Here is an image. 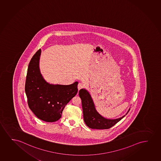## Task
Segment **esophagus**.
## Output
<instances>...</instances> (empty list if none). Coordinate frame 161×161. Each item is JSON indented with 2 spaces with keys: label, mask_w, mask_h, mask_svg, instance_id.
I'll return each instance as SVG.
<instances>
[{
  "label": "esophagus",
  "mask_w": 161,
  "mask_h": 161,
  "mask_svg": "<svg viewBox=\"0 0 161 161\" xmlns=\"http://www.w3.org/2000/svg\"><path fill=\"white\" fill-rule=\"evenodd\" d=\"M83 87H84V85L82 84V83H79V84H78V85H77V88H78L79 91L80 89H81V88H83Z\"/></svg>",
  "instance_id": "1"
}]
</instances>
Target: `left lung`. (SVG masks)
I'll return each instance as SVG.
<instances>
[{
    "label": "left lung",
    "instance_id": "left-lung-1",
    "mask_svg": "<svg viewBox=\"0 0 161 161\" xmlns=\"http://www.w3.org/2000/svg\"><path fill=\"white\" fill-rule=\"evenodd\" d=\"M79 95L81 99L85 123L87 126L95 129H108L123 119L125 115L116 119H106L97 112L91 95L87 91L82 88ZM128 112L126 115L129 112Z\"/></svg>",
    "mask_w": 161,
    "mask_h": 161
}]
</instances>
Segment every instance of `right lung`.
<instances>
[{
  "mask_svg": "<svg viewBox=\"0 0 161 161\" xmlns=\"http://www.w3.org/2000/svg\"><path fill=\"white\" fill-rule=\"evenodd\" d=\"M40 49L31 58L25 82V92L29 108L38 118L54 122L62 117L64 107L77 94L78 82L69 85L47 82L39 68Z\"/></svg>",
  "mask_w": 161,
  "mask_h": 161,
  "instance_id": "right-lung-1",
  "label": "right lung"
}]
</instances>
